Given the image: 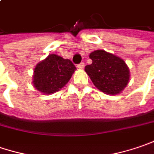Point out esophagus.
Here are the masks:
<instances>
[{
  "label": "esophagus",
  "instance_id": "1",
  "mask_svg": "<svg viewBox=\"0 0 154 154\" xmlns=\"http://www.w3.org/2000/svg\"><path fill=\"white\" fill-rule=\"evenodd\" d=\"M77 67L78 68V69H84V63H80V64H78L77 65Z\"/></svg>",
  "mask_w": 154,
  "mask_h": 154
}]
</instances>
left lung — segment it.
Masks as SVG:
<instances>
[{
	"mask_svg": "<svg viewBox=\"0 0 154 154\" xmlns=\"http://www.w3.org/2000/svg\"><path fill=\"white\" fill-rule=\"evenodd\" d=\"M91 64L85 66V71L97 89L106 94L116 95L127 86L129 70L123 59L104 50L90 54Z\"/></svg>",
	"mask_w": 154,
	"mask_h": 154,
	"instance_id": "left-lung-1",
	"label": "left lung"
}]
</instances>
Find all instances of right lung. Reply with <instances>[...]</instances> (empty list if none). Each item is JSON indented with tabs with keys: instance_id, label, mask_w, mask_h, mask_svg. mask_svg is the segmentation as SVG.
I'll use <instances>...</instances> for the list:
<instances>
[{
	"instance_id": "obj_1",
	"label": "right lung",
	"mask_w": 154,
	"mask_h": 154,
	"mask_svg": "<svg viewBox=\"0 0 154 154\" xmlns=\"http://www.w3.org/2000/svg\"><path fill=\"white\" fill-rule=\"evenodd\" d=\"M75 70L76 67L70 60L50 54L36 65L32 84L44 94H52L68 83Z\"/></svg>"
}]
</instances>
